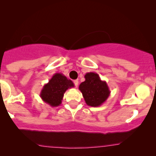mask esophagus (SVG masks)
Wrapping results in <instances>:
<instances>
[{
  "mask_svg": "<svg viewBox=\"0 0 156 156\" xmlns=\"http://www.w3.org/2000/svg\"><path fill=\"white\" fill-rule=\"evenodd\" d=\"M73 82H74V84H75V86H76V87H78V80H75Z\"/></svg>",
  "mask_w": 156,
  "mask_h": 156,
  "instance_id": "1",
  "label": "esophagus"
}]
</instances>
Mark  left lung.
<instances>
[{"label":"left lung","mask_w":156,"mask_h":156,"mask_svg":"<svg viewBox=\"0 0 156 156\" xmlns=\"http://www.w3.org/2000/svg\"><path fill=\"white\" fill-rule=\"evenodd\" d=\"M85 80L79 85L86 103L89 106L98 107L104 103L110 95V89L106 81L102 80L96 73H87Z\"/></svg>","instance_id":"8db88e82"}]
</instances>
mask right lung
<instances>
[{"label":"right lung","instance_id":"1","mask_svg":"<svg viewBox=\"0 0 156 156\" xmlns=\"http://www.w3.org/2000/svg\"><path fill=\"white\" fill-rule=\"evenodd\" d=\"M73 87H74V83L72 80L67 79L62 73H55L48 83L43 86L40 98L51 107H57L62 104L66 91Z\"/></svg>","mask_w":156,"mask_h":156}]
</instances>
